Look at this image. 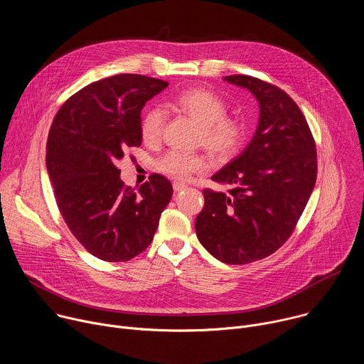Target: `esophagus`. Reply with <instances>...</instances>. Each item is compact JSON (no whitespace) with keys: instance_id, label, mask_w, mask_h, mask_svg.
Returning a JSON list of instances; mask_svg holds the SVG:
<instances>
[{"instance_id":"1","label":"esophagus","mask_w":364,"mask_h":364,"mask_svg":"<svg viewBox=\"0 0 364 364\" xmlns=\"http://www.w3.org/2000/svg\"><path fill=\"white\" fill-rule=\"evenodd\" d=\"M187 186L184 184V183H180V181H174V184H173V188H174V191L176 193H178V191H181V190H184Z\"/></svg>"}]
</instances>
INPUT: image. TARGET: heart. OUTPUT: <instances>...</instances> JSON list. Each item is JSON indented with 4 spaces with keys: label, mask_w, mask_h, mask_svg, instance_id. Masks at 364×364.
Masks as SVG:
<instances>
[{
    "label": "heart",
    "mask_w": 364,
    "mask_h": 364,
    "mask_svg": "<svg viewBox=\"0 0 364 364\" xmlns=\"http://www.w3.org/2000/svg\"><path fill=\"white\" fill-rule=\"evenodd\" d=\"M170 107L191 117L203 127V142L220 157L233 155L243 144L246 128L243 122L228 118L226 103L213 92L203 87H190L180 92ZM166 114L161 108H149L141 119L139 131L145 144H157L161 139ZM159 170L178 181H188L193 176L209 168V161L203 155L177 149L166 152L157 163Z\"/></svg>",
    "instance_id": "b5f03b06"
}]
</instances>
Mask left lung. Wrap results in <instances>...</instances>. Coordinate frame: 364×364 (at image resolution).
I'll return each instance as SVG.
<instances>
[{"mask_svg": "<svg viewBox=\"0 0 364 364\" xmlns=\"http://www.w3.org/2000/svg\"><path fill=\"white\" fill-rule=\"evenodd\" d=\"M259 103L246 148L212 180L228 193L203 190L196 233L205 250L230 265L250 264L279 249L299 220L317 178L316 142L296 103L252 76H225Z\"/></svg>", "mask_w": 364, "mask_h": 364, "instance_id": "obj_1", "label": "left lung"}]
</instances>
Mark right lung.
<instances>
[{
	"label": "right lung",
	"instance_id": "right-lung-1",
	"mask_svg": "<svg viewBox=\"0 0 364 364\" xmlns=\"http://www.w3.org/2000/svg\"><path fill=\"white\" fill-rule=\"evenodd\" d=\"M168 86L142 75H117L70 96L51 124L46 166L59 210L82 246L107 262H125L154 239L173 196L171 183L152 174L135 191L118 163L139 146L141 111Z\"/></svg>",
	"mask_w": 364,
	"mask_h": 364
}]
</instances>
